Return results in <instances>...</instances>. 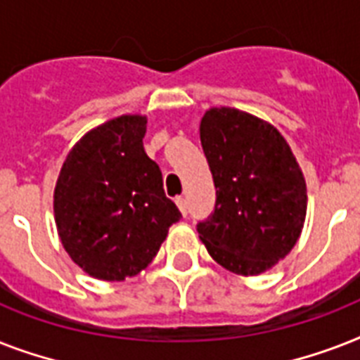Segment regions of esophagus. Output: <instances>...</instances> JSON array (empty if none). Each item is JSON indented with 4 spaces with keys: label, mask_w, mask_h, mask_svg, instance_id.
<instances>
[{
    "label": "esophagus",
    "mask_w": 360,
    "mask_h": 360,
    "mask_svg": "<svg viewBox=\"0 0 360 360\" xmlns=\"http://www.w3.org/2000/svg\"><path fill=\"white\" fill-rule=\"evenodd\" d=\"M175 203H177V207H179V211H181V214H183V217H186V200L185 198H175Z\"/></svg>",
    "instance_id": "34e87169"
}]
</instances>
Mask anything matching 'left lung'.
Here are the masks:
<instances>
[{
    "label": "left lung",
    "instance_id": "8db88e82",
    "mask_svg": "<svg viewBox=\"0 0 360 360\" xmlns=\"http://www.w3.org/2000/svg\"><path fill=\"white\" fill-rule=\"evenodd\" d=\"M200 140L217 205L198 236L230 273H267L297 245L307 220V181L290 143L269 121L230 106L205 110Z\"/></svg>",
    "mask_w": 360,
    "mask_h": 360
}]
</instances>
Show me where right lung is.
Instances as JSON below:
<instances>
[{
  "label": "right lung",
  "mask_w": 360,
  "mask_h": 360,
  "mask_svg": "<svg viewBox=\"0 0 360 360\" xmlns=\"http://www.w3.org/2000/svg\"><path fill=\"white\" fill-rule=\"evenodd\" d=\"M146 130L141 114L97 124L67 153L56 181L59 240L93 278L121 282L141 273L181 219L157 162L143 151Z\"/></svg>",
  "instance_id": "1"
}]
</instances>
